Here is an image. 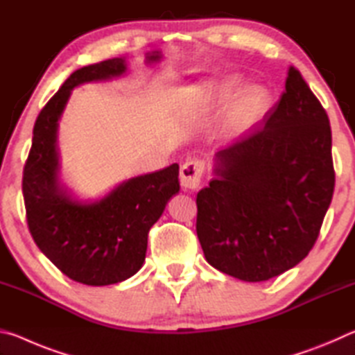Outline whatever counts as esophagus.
Segmentation results:
<instances>
[{"mask_svg":"<svg viewBox=\"0 0 355 355\" xmlns=\"http://www.w3.org/2000/svg\"><path fill=\"white\" fill-rule=\"evenodd\" d=\"M203 171H205V163L200 159L186 161L180 171V182L186 189H197L200 186Z\"/></svg>","mask_w":355,"mask_h":355,"instance_id":"obj_1","label":"esophagus"}]
</instances>
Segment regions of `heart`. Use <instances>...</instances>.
I'll return each instance as SVG.
<instances>
[{
    "mask_svg": "<svg viewBox=\"0 0 355 355\" xmlns=\"http://www.w3.org/2000/svg\"><path fill=\"white\" fill-rule=\"evenodd\" d=\"M233 84L235 83H227L225 86H222L220 94L227 95L232 91ZM268 101L269 95L266 89H263L261 86H249L243 89L233 101L230 114H228V123L233 128L249 127L263 116L264 111H266Z\"/></svg>",
    "mask_w": 355,
    "mask_h": 355,
    "instance_id": "1",
    "label": "heart"
}]
</instances>
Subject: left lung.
Returning a JSON list of instances; mask_svg holds the SVG:
<instances>
[{
	"mask_svg": "<svg viewBox=\"0 0 355 355\" xmlns=\"http://www.w3.org/2000/svg\"><path fill=\"white\" fill-rule=\"evenodd\" d=\"M214 178L197 194V236L207 261L244 282L277 277L302 261L332 202L327 112L294 67L261 127L216 153Z\"/></svg>",
	"mask_w": 355,
	"mask_h": 355,
	"instance_id": "left-lung-1",
	"label": "left lung"
}]
</instances>
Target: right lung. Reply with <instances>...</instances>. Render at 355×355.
<instances>
[{
	"label": "right lung",
	"mask_w": 355,
	"mask_h": 355,
	"mask_svg": "<svg viewBox=\"0 0 355 355\" xmlns=\"http://www.w3.org/2000/svg\"><path fill=\"white\" fill-rule=\"evenodd\" d=\"M161 53L147 55L148 62ZM122 58L73 71L40 111L23 169L26 220L37 248L62 274L84 285L103 286L130 279L142 268L148 230L180 191L178 164L130 178L97 202H80L58 180V120L71 89L125 73Z\"/></svg>",
	"instance_id": "obj_1"
}]
</instances>
